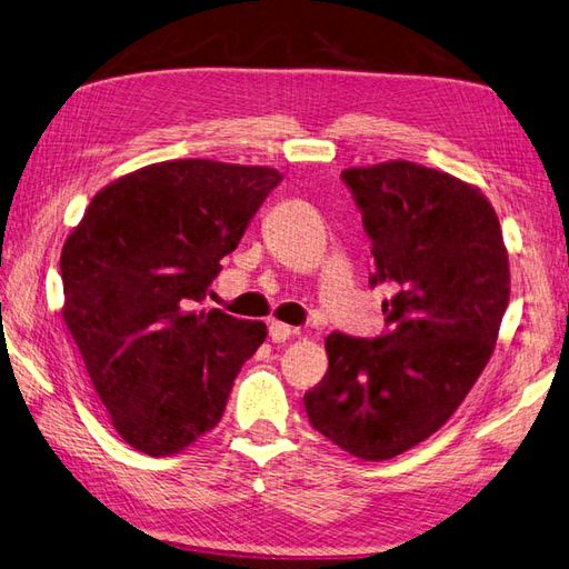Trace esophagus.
<instances>
[{
	"mask_svg": "<svg viewBox=\"0 0 569 569\" xmlns=\"http://www.w3.org/2000/svg\"><path fill=\"white\" fill-rule=\"evenodd\" d=\"M298 329H293L290 325H283V322H271L269 325V337L271 341H276V345H281V341L290 339V335H296Z\"/></svg>",
	"mask_w": 569,
	"mask_h": 569,
	"instance_id": "esophagus-1",
	"label": "esophagus"
}]
</instances>
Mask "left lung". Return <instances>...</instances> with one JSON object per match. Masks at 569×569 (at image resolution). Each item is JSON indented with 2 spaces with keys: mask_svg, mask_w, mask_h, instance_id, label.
Here are the masks:
<instances>
[{
  "mask_svg": "<svg viewBox=\"0 0 569 569\" xmlns=\"http://www.w3.org/2000/svg\"><path fill=\"white\" fill-rule=\"evenodd\" d=\"M341 179L373 240L388 332L329 335V368L306 392L310 425L361 460H388L439 431L495 351L509 302V254L492 203L472 183L407 160Z\"/></svg>",
  "mask_w": 569,
  "mask_h": 569,
  "instance_id": "left-lung-1",
  "label": "left lung"
}]
</instances>
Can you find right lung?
Segmentation results:
<instances>
[{
  "mask_svg": "<svg viewBox=\"0 0 569 569\" xmlns=\"http://www.w3.org/2000/svg\"><path fill=\"white\" fill-rule=\"evenodd\" d=\"M281 179L216 160L148 164L103 187L64 240L62 320L136 451L174 456L216 429L267 339L263 322L198 306Z\"/></svg>",
  "mask_w": 569,
  "mask_h": 569,
  "instance_id": "add662e5",
  "label": "right lung"
}]
</instances>
